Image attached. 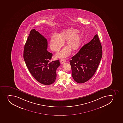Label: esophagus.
Here are the masks:
<instances>
[{"label":"esophagus","instance_id":"obj_1","mask_svg":"<svg viewBox=\"0 0 123 123\" xmlns=\"http://www.w3.org/2000/svg\"><path fill=\"white\" fill-rule=\"evenodd\" d=\"M66 62V61L65 59H61V61H60L61 62V64H63V63H64V62Z\"/></svg>","mask_w":123,"mask_h":123}]
</instances>
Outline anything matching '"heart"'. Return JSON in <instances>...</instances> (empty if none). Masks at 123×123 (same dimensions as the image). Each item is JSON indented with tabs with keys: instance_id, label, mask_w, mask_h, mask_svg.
<instances>
[{
	"instance_id": "heart-1",
	"label": "heart",
	"mask_w": 123,
	"mask_h": 123,
	"mask_svg": "<svg viewBox=\"0 0 123 123\" xmlns=\"http://www.w3.org/2000/svg\"><path fill=\"white\" fill-rule=\"evenodd\" d=\"M83 38V33L75 28L64 29L59 35L54 34L50 38V47L53 51H58L65 42L67 47L56 55L58 57H66L71 50L75 51L80 48Z\"/></svg>"
}]
</instances>
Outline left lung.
Returning a JSON list of instances; mask_svg holds the SVG:
<instances>
[{"label": "left lung", "instance_id": "8db88e82", "mask_svg": "<svg viewBox=\"0 0 123 123\" xmlns=\"http://www.w3.org/2000/svg\"><path fill=\"white\" fill-rule=\"evenodd\" d=\"M102 56V45L96 34L70 61L72 76L74 81L83 83L90 79L98 68Z\"/></svg>", "mask_w": 123, "mask_h": 123}]
</instances>
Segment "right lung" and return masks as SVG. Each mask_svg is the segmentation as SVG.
Wrapping results in <instances>:
<instances>
[{
  "instance_id": "right-lung-1",
  "label": "right lung",
  "mask_w": 123,
  "mask_h": 123,
  "mask_svg": "<svg viewBox=\"0 0 123 123\" xmlns=\"http://www.w3.org/2000/svg\"><path fill=\"white\" fill-rule=\"evenodd\" d=\"M47 39L35 29H32L24 49V58L33 77L42 84L49 85L56 79L59 60L50 62L53 54L47 50Z\"/></svg>"
}]
</instances>
